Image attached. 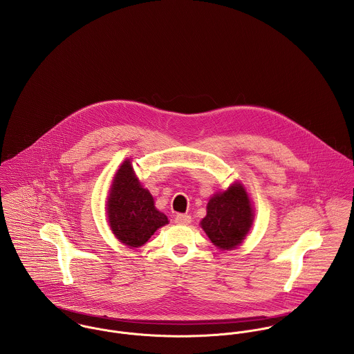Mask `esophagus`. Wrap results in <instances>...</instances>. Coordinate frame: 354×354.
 <instances>
[{
	"mask_svg": "<svg viewBox=\"0 0 354 354\" xmlns=\"http://www.w3.org/2000/svg\"><path fill=\"white\" fill-rule=\"evenodd\" d=\"M191 221H192V218H191V215H188V214H178V215H176V218H174V222H176L177 225H189Z\"/></svg>",
	"mask_w": 354,
	"mask_h": 354,
	"instance_id": "34e87169",
	"label": "esophagus"
}]
</instances>
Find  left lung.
Segmentation results:
<instances>
[{"label": "left lung", "mask_w": 354, "mask_h": 354, "mask_svg": "<svg viewBox=\"0 0 354 354\" xmlns=\"http://www.w3.org/2000/svg\"><path fill=\"white\" fill-rule=\"evenodd\" d=\"M253 221V211L243 185L234 184L226 192L216 194L207 204V215L201 225L208 239L221 250L241 244Z\"/></svg>", "instance_id": "left-lung-1"}]
</instances>
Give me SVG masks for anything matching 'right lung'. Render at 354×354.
Segmentation results:
<instances>
[{
  "mask_svg": "<svg viewBox=\"0 0 354 354\" xmlns=\"http://www.w3.org/2000/svg\"><path fill=\"white\" fill-rule=\"evenodd\" d=\"M107 215L114 236L131 248L146 244L156 229L167 223L166 215L155 208L151 194L135 177L129 160L115 174Z\"/></svg>",
  "mask_w": 354,
  "mask_h": 354,
  "instance_id": "right-lung-1",
  "label": "right lung"
}]
</instances>
